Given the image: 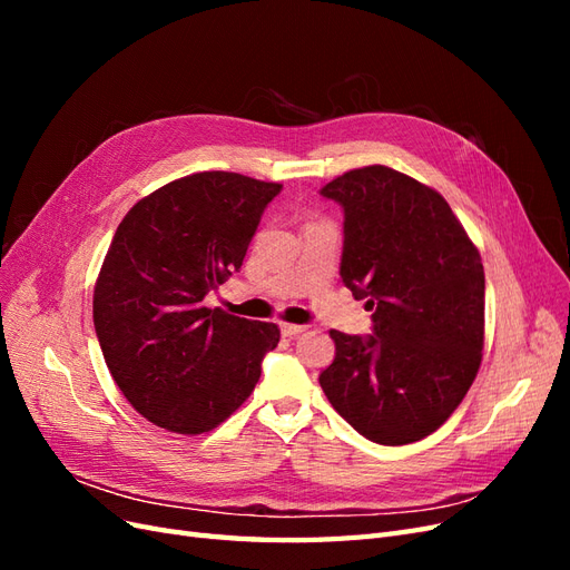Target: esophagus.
<instances>
[{
  "instance_id": "esophagus-1",
  "label": "esophagus",
  "mask_w": 570,
  "mask_h": 570,
  "mask_svg": "<svg viewBox=\"0 0 570 570\" xmlns=\"http://www.w3.org/2000/svg\"><path fill=\"white\" fill-rule=\"evenodd\" d=\"M306 331V325H297V323H281V333L285 337H297Z\"/></svg>"
}]
</instances>
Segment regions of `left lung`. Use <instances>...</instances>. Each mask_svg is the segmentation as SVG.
Wrapping results in <instances>:
<instances>
[{"label": "left lung", "mask_w": 570, "mask_h": 570, "mask_svg": "<svg viewBox=\"0 0 570 570\" xmlns=\"http://www.w3.org/2000/svg\"><path fill=\"white\" fill-rule=\"evenodd\" d=\"M321 195L344 209L340 275L368 299L373 335L331 331L318 383L377 444L428 438L473 385L485 342V271L440 193L387 166L347 170Z\"/></svg>", "instance_id": "1"}]
</instances>
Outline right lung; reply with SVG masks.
Masks as SVG:
<instances>
[{
	"label": "right lung",
	"instance_id": "right-lung-1",
	"mask_svg": "<svg viewBox=\"0 0 570 570\" xmlns=\"http://www.w3.org/2000/svg\"><path fill=\"white\" fill-rule=\"evenodd\" d=\"M281 189L204 170L154 189L116 228L95 285V331L126 400L168 433L199 435L226 421L278 347V325L209 308L204 297L243 266Z\"/></svg>",
	"mask_w": 570,
	"mask_h": 570
}]
</instances>
